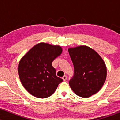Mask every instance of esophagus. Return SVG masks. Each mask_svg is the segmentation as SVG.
Listing matches in <instances>:
<instances>
[{
  "instance_id": "obj_1",
  "label": "esophagus",
  "mask_w": 120,
  "mask_h": 120,
  "mask_svg": "<svg viewBox=\"0 0 120 120\" xmlns=\"http://www.w3.org/2000/svg\"><path fill=\"white\" fill-rule=\"evenodd\" d=\"M63 81H65L66 80H67V75H64V76L63 77Z\"/></svg>"
}]
</instances>
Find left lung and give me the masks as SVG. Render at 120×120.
<instances>
[{"instance_id":"obj_1","label":"left lung","mask_w":120,"mask_h":120,"mask_svg":"<svg viewBox=\"0 0 120 120\" xmlns=\"http://www.w3.org/2000/svg\"><path fill=\"white\" fill-rule=\"evenodd\" d=\"M74 65L70 79L71 90L78 96L88 98L96 94L104 85L107 68L99 55L91 48L81 46L68 49Z\"/></svg>"}]
</instances>
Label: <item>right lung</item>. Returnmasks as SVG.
Wrapping results in <instances>:
<instances>
[{
    "mask_svg": "<svg viewBox=\"0 0 120 120\" xmlns=\"http://www.w3.org/2000/svg\"><path fill=\"white\" fill-rule=\"evenodd\" d=\"M62 52L61 47L40 43L20 60L18 67L22 84L30 94L39 98L52 95L63 79L56 76L52 65Z\"/></svg>",
    "mask_w": 120,
    "mask_h": 120,
    "instance_id": "1",
    "label": "right lung"
}]
</instances>
